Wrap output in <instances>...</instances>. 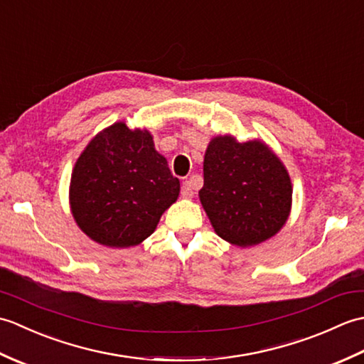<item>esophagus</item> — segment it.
Wrapping results in <instances>:
<instances>
[{
	"mask_svg": "<svg viewBox=\"0 0 364 364\" xmlns=\"http://www.w3.org/2000/svg\"><path fill=\"white\" fill-rule=\"evenodd\" d=\"M194 189H196L194 181H192V180L184 181L183 186H181V197L183 198H192V197H194Z\"/></svg>",
	"mask_w": 364,
	"mask_h": 364,
	"instance_id": "esophagus-1",
	"label": "esophagus"
}]
</instances>
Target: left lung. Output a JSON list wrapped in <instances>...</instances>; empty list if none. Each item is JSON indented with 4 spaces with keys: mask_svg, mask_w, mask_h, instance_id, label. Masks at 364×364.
<instances>
[{
    "mask_svg": "<svg viewBox=\"0 0 364 364\" xmlns=\"http://www.w3.org/2000/svg\"><path fill=\"white\" fill-rule=\"evenodd\" d=\"M200 202L215 233L237 247L272 237L291 213L292 186L280 158L261 141L211 139L203 161Z\"/></svg>",
    "mask_w": 364,
    "mask_h": 364,
    "instance_id": "1",
    "label": "left lung"
}]
</instances>
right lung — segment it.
Returning <instances> with one entry per match:
<instances>
[{"label": "right lung", "instance_id": "1", "mask_svg": "<svg viewBox=\"0 0 364 364\" xmlns=\"http://www.w3.org/2000/svg\"><path fill=\"white\" fill-rule=\"evenodd\" d=\"M178 194L180 180L154 150L153 136L125 122L92 139L70 180L75 222L92 241L115 249L149 237Z\"/></svg>", "mask_w": 364, "mask_h": 364}]
</instances>
